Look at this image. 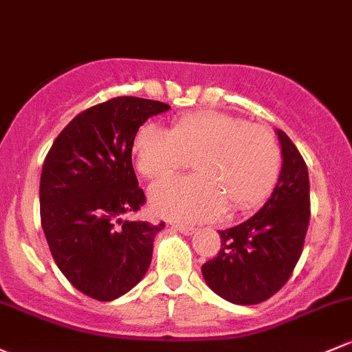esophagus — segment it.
I'll return each instance as SVG.
<instances>
[{
    "instance_id": "obj_1",
    "label": "esophagus",
    "mask_w": 352,
    "mask_h": 352,
    "mask_svg": "<svg viewBox=\"0 0 352 352\" xmlns=\"http://www.w3.org/2000/svg\"><path fill=\"white\" fill-rule=\"evenodd\" d=\"M170 228L173 229V231L180 232V234H186V236H190L195 232V228H190V226H184V224H179V223H173Z\"/></svg>"
}]
</instances>
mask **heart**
<instances>
[{
	"label": "heart",
	"mask_w": 352,
	"mask_h": 352,
	"mask_svg": "<svg viewBox=\"0 0 352 352\" xmlns=\"http://www.w3.org/2000/svg\"><path fill=\"white\" fill-rule=\"evenodd\" d=\"M135 164L146 179H160L194 158L199 175L166 177L150 188L151 209L177 221H207L256 206L280 173L278 143L263 126L221 111L177 118L172 129L146 123L135 136Z\"/></svg>",
	"instance_id": "b5f03b06"
}]
</instances>
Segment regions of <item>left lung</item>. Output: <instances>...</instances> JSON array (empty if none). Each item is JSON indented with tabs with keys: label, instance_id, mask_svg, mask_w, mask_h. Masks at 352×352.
<instances>
[{
	"label": "left lung",
	"instance_id": "8db88e82",
	"mask_svg": "<svg viewBox=\"0 0 352 352\" xmlns=\"http://www.w3.org/2000/svg\"><path fill=\"white\" fill-rule=\"evenodd\" d=\"M276 135L283 164L272 195L250 219L219 231V253L202 265L207 287L238 305L265 302L288 282L309 228V170L292 140Z\"/></svg>",
	"mask_w": 352,
	"mask_h": 352
}]
</instances>
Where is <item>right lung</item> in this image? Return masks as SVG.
Segmentation results:
<instances>
[{
    "label": "right lung",
    "instance_id": "right-lung-1",
    "mask_svg": "<svg viewBox=\"0 0 352 352\" xmlns=\"http://www.w3.org/2000/svg\"><path fill=\"white\" fill-rule=\"evenodd\" d=\"M121 96L77 114L55 138L40 177V219L58 270L101 302L142 282L164 223L124 219L145 204L131 162L140 126L168 111Z\"/></svg>",
    "mask_w": 352,
    "mask_h": 352
}]
</instances>
